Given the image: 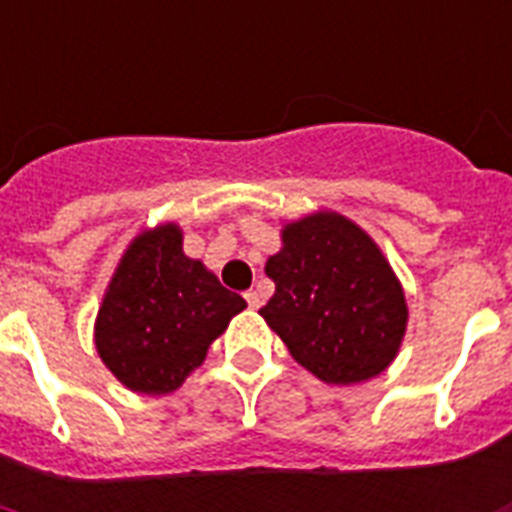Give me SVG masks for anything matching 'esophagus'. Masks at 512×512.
<instances>
[{
	"mask_svg": "<svg viewBox=\"0 0 512 512\" xmlns=\"http://www.w3.org/2000/svg\"><path fill=\"white\" fill-rule=\"evenodd\" d=\"M244 297H247V303H249V308H252V311H257V308L263 305V297H260V292H255V289H249Z\"/></svg>",
	"mask_w": 512,
	"mask_h": 512,
	"instance_id": "34e87169",
	"label": "esophagus"
}]
</instances>
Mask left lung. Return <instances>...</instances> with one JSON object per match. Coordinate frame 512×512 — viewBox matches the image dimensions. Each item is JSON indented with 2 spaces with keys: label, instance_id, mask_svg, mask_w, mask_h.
<instances>
[{
  "label": "left lung",
  "instance_id": "left-lung-1",
  "mask_svg": "<svg viewBox=\"0 0 512 512\" xmlns=\"http://www.w3.org/2000/svg\"><path fill=\"white\" fill-rule=\"evenodd\" d=\"M265 273L276 292L260 316L313 377L356 385L396 361L409 321L404 287L350 217L319 209L284 223Z\"/></svg>",
  "mask_w": 512,
  "mask_h": 512
}]
</instances>
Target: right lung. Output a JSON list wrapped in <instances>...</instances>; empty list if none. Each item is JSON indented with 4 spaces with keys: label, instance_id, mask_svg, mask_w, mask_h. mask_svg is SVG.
Segmentation results:
<instances>
[{
    "label": "right lung",
    "instance_id": "add662e5",
    "mask_svg": "<svg viewBox=\"0 0 512 512\" xmlns=\"http://www.w3.org/2000/svg\"><path fill=\"white\" fill-rule=\"evenodd\" d=\"M244 297L183 252V231L162 223L127 244L95 319V350L124 388L164 396L185 382L223 335Z\"/></svg>",
    "mask_w": 512,
    "mask_h": 512
}]
</instances>
